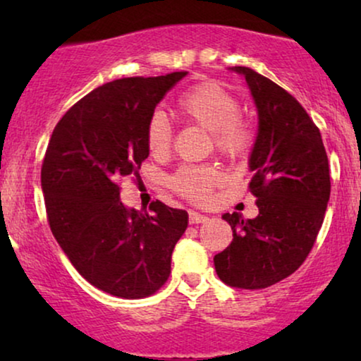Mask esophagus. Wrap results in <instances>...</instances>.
Masks as SVG:
<instances>
[{
	"mask_svg": "<svg viewBox=\"0 0 361 361\" xmlns=\"http://www.w3.org/2000/svg\"><path fill=\"white\" fill-rule=\"evenodd\" d=\"M189 221L190 224H207V221H209V216L202 215L199 212H190Z\"/></svg>",
	"mask_w": 361,
	"mask_h": 361,
	"instance_id": "obj_1",
	"label": "esophagus"
}]
</instances>
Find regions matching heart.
<instances>
[{
	"label": "heart",
	"mask_w": 361,
	"mask_h": 361,
	"mask_svg": "<svg viewBox=\"0 0 361 361\" xmlns=\"http://www.w3.org/2000/svg\"><path fill=\"white\" fill-rule=\"evenodd\" d=\"M177 110L187 121L200 126L214 135L216 149L225 156L238 157L245 154L251 145V133L241 123V106L238 98L215 82L200 83L177 102ZM147 147L152 154H166L172 142V128L161 113L151 116L146 130ZM220 172L209 166L182 167L172 177L174 189L192 202L209 199L210 190L220 182Z\"/></svg>",
	"instance_id": "1"
}]
</instances>
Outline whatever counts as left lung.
<instances>
[{"mask_svg": "<svg viewBox=\"0 0 361 361\" xmlns=\"http://www.w3.org/2000/svg\"><path fill=\"white\" fill-rule=\"evenodd\" d=\"M228 71L245 78L258 115L248 169L259 214L221 215L233 241L214 264L225 284L255 290L288 278L307 258L327 210L330 171L319 128L293 95L253 68Z\"/></svg>", "mask_w": 361, "mask_h": 361, "instance_id": "8db88e82", "label": "left lung"}]
</instances>
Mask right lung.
I'll return each mask as SVG.
<instances>
[{
	"label": "right lung",
	"instance_id": "right-lung-1",
	"mask_svg": "<svg viewBox=\"0 0 361 361\" xmlns=\"http://www.w3.org/2000/svg\"><path fill=\"white\" fill-rule=\"evenodd\" d=\"M187 72L108 82L54 128L41 185L54 238L82 278L123 299L154 294L171 273L185 210L156 200L151 214L123 205L118 180L149 156L147 123Z\"/></svg>",
	"mask_w": 361,
	"mask_h": 361
}]
</instances>
